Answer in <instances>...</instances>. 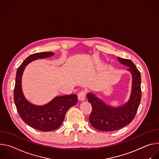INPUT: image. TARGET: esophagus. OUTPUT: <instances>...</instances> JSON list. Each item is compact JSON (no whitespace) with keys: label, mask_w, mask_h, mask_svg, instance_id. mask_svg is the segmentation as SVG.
Listing matches in <instances>:
<instances>
[{"label":"esophagus","mask_w":159,"mask_h":159,"mask_svg":"<svg viewBox=\"0 0 159 159\" xmlns=\"http://www.w3.org/2000/svg\"><path fill=\"white\" fill-rule=\"evenodd\" d=\"M78 98L80 101H84L85 100V92L81 91L78 95Z\"/></svg>","instance_id":"1"}]
</instances>
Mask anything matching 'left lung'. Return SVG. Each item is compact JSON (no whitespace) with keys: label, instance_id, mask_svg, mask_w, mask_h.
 I'll list each match as a JSON object with an SVG mask.
<instances>
[{"label":"left lung","instance_id":"left-lung-1","mask_svg":"<svg viewBox=\"0 0 159 159\" xmlns=\"http://www.w3.org/2000/svg\"><path fill=\"white\" fill-rule=\"evenodd\" d=\"M117 59L122 64L129 67L128 70L132 75L131 92L128 101L117 107L105 103L92 93L87 94L92 106L90 122L93 128L100 131H114L129 125L135 117L142 98L140 72L131 60L119 57Z\"/></svg>","mask_w":159,"mask_h":159}]
</instances>
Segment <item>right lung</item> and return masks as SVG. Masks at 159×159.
I'll use <instances>...</instances> for the list:
<instances>
[{
	"label": "right lung",
	"mask_w": 159,
	"mask_h": 159,
	"mask_svg": "<svg viewBox=\"0 0 159 159\" xmlns=\"http://www.w3.org/2000/svg\"><path fill=\"white\" fill-rule=\"evenodd\" d=\"M53 52H40L28 57L16 72L14 89V100L17 112L23 120L30 126L42 131H50L59 128L70 107L78 102L75 94L58 96L44 105H36L25 97L21 86V78L25 67L31 62L54 56Z\"/></svg>",
	"instance_id": "right-lung-1"
}]
</instances>
